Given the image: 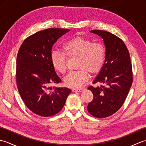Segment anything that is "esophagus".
<instances>
[{
	"label": "esophagus",
	"mask_w": 146,
	"mask_h": 146,
	"mask_svg": "<svg viewBox=\"0 0 146 146\" xmlns=\"http://www.w3.org/2000/svg\"><path fill=\"white\" fill-rule=\"evenodd\" d=\"M85 90V88H73L72 89V92H82Z\"/></svg>",
	"instance_id": "1"
}]
</instances>
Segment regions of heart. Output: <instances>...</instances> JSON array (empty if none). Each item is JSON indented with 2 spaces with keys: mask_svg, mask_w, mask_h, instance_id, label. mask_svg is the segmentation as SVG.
Returning <instances> with one entry per match:
<instances>
[{
  "mask_svg": "<svg viewBox=\"0 0 146 146\" xmlns=\"http://www.w3.org/2000/svg\"><path fill=\"white\" fill-rule=\"evenodd\" d=\"M63 48L68 57L77 58L76 68L64 77L68 87L78 88L88 80V72L96 74L103 68L105 61V49L103 45L93 42L90 39L76 36L64 43ZM51 60L54 69L63 74L67 70V58L63 52L52 51Z\"/></svg>",
  "mask_w": 146,
  "mask_h": 146,
  "instance_id": "1",
  "label": "heart"
}]
</instances>
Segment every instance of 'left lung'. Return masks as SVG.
<instances>
[{
	"instance_id": "obj_1",
	"label": "left lung",
	"mask_w": 146,
	"mask_h": 146,
	"mask_svg": "<svg viewBox=\"0 0 146 146\" xmlns=\"http://www.w3.org/2000/svg\"><path fill=\"white\" fill-rule=\"evenodd\" d=\"M90 33L103 39L106 50L104 66L93 83L100 82L107 86H89L94 98L87 109L93 116L105 118L119 110L127 97L133 81L131 57L125 43L117 36L105 31Z\"/></svg>"
}]
</instances>
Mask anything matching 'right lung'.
<instances>
[{"instance_id":"obj_1","label":"right lung","mask_w":146,"mask_h":146,"mask_svg":"<svg viewBox=\"0 0 146 146\" xmlns=\"http://www.w3.org/2000/svg\"><path fill=\"white\" fill-rule=\"evenodd\" d=\"M70 29L49 28L37 32L24 40L18 51L16 83L18 91L27 107L42 117L60 111L71 90L51 87L60 78L51 60L52 47Z\"/></svg>"}]
</instances>
